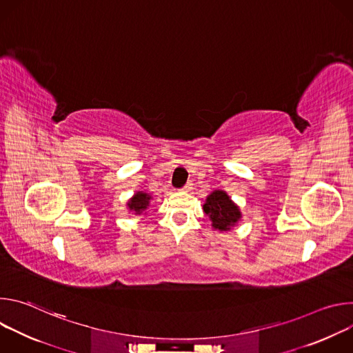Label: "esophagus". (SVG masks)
I'll return each mask as SVG.
<instances>
[{
	"label": "esophagus",
	"instance_id": "34e87169",
	"mask_svg": "<svg viewBox=\"0 0 353 353\" xmlns=\"http://www.w3.org/2000/svg\"><path fill=\"white\" fill-rule=\"evenodd\" d=\"M191 188H192V183H191V181H188V183H187L181 190H183V191H190Z\"/></svg>",
	"mask_w": 353,
	"mask_h": 353
}]
</instances>
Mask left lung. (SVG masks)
<instances>
[{"label": "left lung", "instance_id": "8db88e82", "mask_svg": "<svg viewBox=\"0 0 353 353\" xmlns=\"http://www.w3.org/2000/svg\"><path fill=\"white\" fill-rule=\"evenodd\" d=\"M205 215L212 222V228L219 232H228L241 219L240 208L233 203L230 196L222 191H212L203 205Z\"/></svg>", "mask_w": 353, "mask_h": 353}]
</instances>
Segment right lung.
<instances>
[{"mask_svg": "<svg viewBox=\"0 0 353 353\" xmlns=\"http://www.w3.org/2000/svg\"><path fill=\"white\" fill-rule=\"evenodd\" d=\"M150 199H152V196H150L149 194L143 192V191H138L134 194V196L128 201L127 203V207L130 211H132L135 215H141L148 207H149V203Z\"/></svg>", "mask_w": 353, "mask_h": 353, "instance_id": "1", "label": "right lung"}]
</instances>
